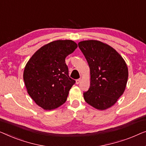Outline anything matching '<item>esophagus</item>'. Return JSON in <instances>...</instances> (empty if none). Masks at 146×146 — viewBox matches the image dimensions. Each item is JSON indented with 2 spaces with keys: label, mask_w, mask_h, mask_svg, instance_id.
Returning <instances> with one entry per match:
<instances>
[{
  "label": "esophagus",
  "mask_w": 146,
  "mask_h": 146,
  "mask_svg": "<svg viewBox=\"0 0 146 146\" xmlns=\"http://www.w3.org/2000/svg\"><path fill=\"white\" fill-rule=\"evenodd\" d=\"M81 79H77L76 80V84H79L80 83V82H81Z\"/></svg>",
  "instance_id": "obj_1"
}]
</instances>
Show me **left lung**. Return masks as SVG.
<instances>
[{"mask_svg":"<svg viewBox=\"0 0 146 146\" xmlns=\"http://www.w3.org/2000/svg\"><path fill=\"white\" fill-rule=\"evenodd\" d=\"M78 46L91 72V85L83 93L84 99L96 109L110 108L126 88L128 77L126 62L114 49L99 41H83Z\"/></svg>","mask_w":146,"mask_h":146,"instance_id":"8db88e82","label":"left lung"}]
</instances>
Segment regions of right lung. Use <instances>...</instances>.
<instances>
[{
	"mask_svg": "<svg viewBox=\"0 0 146 146\" xmlns=\"http://www.w3.org/2000/svg\"><path fill=\"white\" fill-rule=\"evenodd\" d=\"M77 48L72 40L53 41L39 49L26 65L28 93L44 109H55L66 101L75 81L69 77L65 58Z\"/></svg>",
	"mask_w": 146,
	"mask_h": 146,
	"instance_id": "obj_1",
	"label": "right lung"
}]
</instances>
